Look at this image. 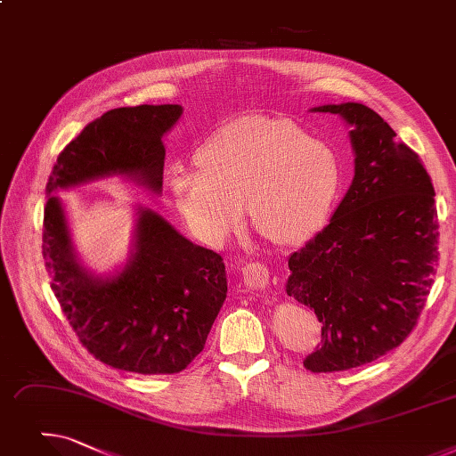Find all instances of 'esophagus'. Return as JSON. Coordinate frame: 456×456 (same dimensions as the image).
Instances as JSON below:
<instances>
[{
    "mask_svg": "<svg viewBox=\"0 0 456 456\" xmlns=\"http://www.w3.org/2000/svg\"><path fill=\"white\" fill-rule=\"evenodd\" d=\"M242 277L249 289H266L270 281V270L263 263H249L242 268Z\"/></svg>",
    "mask_w": 456,
    "mask_h": 456,
    "instance_id": "1",
    "label": "esophagus"
}]
</instances>
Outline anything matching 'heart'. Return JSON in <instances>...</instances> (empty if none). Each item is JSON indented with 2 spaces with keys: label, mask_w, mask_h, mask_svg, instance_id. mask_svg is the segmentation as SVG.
I'll return each mask as SVG.
<instances>
[{
  "label": "heart",
  "mask_w": 456,
  "mask_h": 456,
  "mask_svg": "<svg viewBox=\"0 0 456 456\" xmlns=\"http://www.w3.org/2000/svg\"><path fill=\"white\" fill-rule=\"evenodd\" d=\"M201 171L176 169L167 186L197 239L217 246L244 224L273 244L294 246L321 231L341 191V162L324 142L273 118L217 130L197 154Z\"/></svg>",
  "instance_id": "obj_1"
}]
</instances>
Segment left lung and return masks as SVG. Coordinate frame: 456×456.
Returning <instances> with one entry per match:
<instances>
[{"label": "left lung", "instance_id": "1", "mask_svg": "<svg viewBox=\"0 0 456 456\" xmlns=\"http://www.w3.org/2000/svg\"><path fill=\"white\" fill-rule=\"evenodd\" d=\"M350 126L352 184L330 224L289 256L287 294L322 322L304 365L346 370L397 348L418 324L438 265V212L419 156L370 108H311Z\"/></svg>", "mask_w": 456, "mask_h": 456}]
</instances>
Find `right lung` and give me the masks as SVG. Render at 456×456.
<instances>
[{"mask_svg": "<svg viewBox=\"0 0 456 456\" xmlns=\"http://www.w3.org/2000/svg\"><path fill=\"white\" fill-rule=\"evenodd\" d=\"M181 115L179 104L106 111L57 156L46 184L43 255L55 298L98 362L137 374L181 372L205 348L227 296L224 259L184 239L160 214L135 207L125 266L98 275L77 256L55 193L125 176L160 195L162 137Z\"/></svg>", "mask_w": 456, "mask_h": 456, "instance_id": "obj_1", "label": "right lung"}]
</instances>
